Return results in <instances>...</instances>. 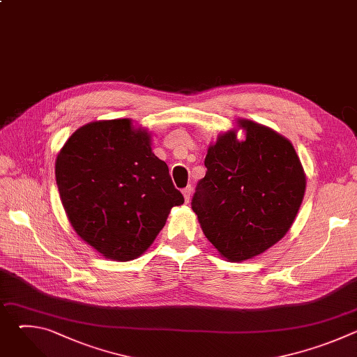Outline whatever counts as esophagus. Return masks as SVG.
<instances>
[{
    "label": "esophagus",
    "mask_w": 357,
    "mask_h": 357,
    "mask_svg": "<svg viewBox=\"0 0 357 357\" xmlns=\"http://www.w3.org/2000/svg\"><path fill=\"white\" fill-rule=\"evenodd\" d=\"M182 193H183L185 202H186V203H189V200H190V195H192V186H186V188L182 190Z\"/></svg>",
    "instance_id": "1"
}]
</instances>
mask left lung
Returning a JSON list of instances; mask_svg holds the SVG:
<instances>
[{"instance_id":"left-lung-1","label":"left lung","mask_w":357,"mask_h":357,"mask_svg":"<svg viewBox=\"0 0 357 357\" xmlns=\"http://www.w3.org/2000/svg\"><path fill=\"white\" fill-rule=\"evenodd\" d=\"M218 135L205 158L192 209L222 257L241 263L260 256L291 229L307 176L291 141L273 128L238 119Z\"/></svg>"}]
</instances>
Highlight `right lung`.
Here are the masks:
<instances>
[{
	"label": "right lung",
	"mask_w": 357,
	"mask_h": 357,
	"mask_svg": "<svg viewBox=\"0 0 357 357\" xmlns=\"http://www.w3.org/2000/svg\"><path fill=\"white\" fill-rule=\"evenodd\" d=\"M56 183L76 234L101 256L135 260L183 203L169 169L151 148V132L130 119L77 128L55 162Z\"/></svg>",
	"instance_id": "1"
}]
</instances>
